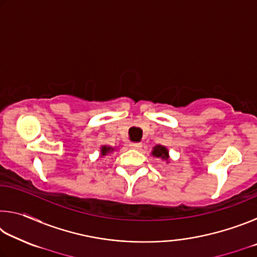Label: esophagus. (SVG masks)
Returning <instances> with one entry per match:
<instances>
[{
	"label": "esophagus",
	"instance_id": "obj_1",
	"mask_svg": "<svg viewBox=\"0 0 257 257\" xmlns=\"http://www.w3.org/2000/svg\"><path fill=\"white\" fill-rule=\"evenodd\" d=\"M130 147H132V149H134V150L139 151L142 149V144H141V143H132V144H130Z\"/></svg>",
	"mask_w": 257,
	"mask_h": 257
}]
</instances>
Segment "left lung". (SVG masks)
<instances>
[{"mask_svg": "<svg viewBox=\"0 0 257 257\" xmlns=\"http://www.w3.org/2000/svg\"><path fill=\"white\" fill-rule=\"evenodd\" d=\"M152 155L156 156V158H161L164 161H167V163L169 162V151L167 147H164L162 145H156L153 147V152H152Z\"/></svg>", "mask_w": 257, "mask_h": 257, "instance_id": "left-lung-1", "label": "left lung"}]
</instances>
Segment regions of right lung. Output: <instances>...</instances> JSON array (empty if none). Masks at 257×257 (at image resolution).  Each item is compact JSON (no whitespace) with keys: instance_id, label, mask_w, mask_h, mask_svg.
Instances as JSON below:
<instances>
[{"instance_id":"1","label":"right lung","mask_w":257,"mask_h":257,"mask_svg":"<svg viewBox=\"0 0 257 257\" xmlns=\"http://www.w3.org/2000/svg\"><path fill=\"white\" fill-rule=\"evenodd\" d=\"M113 151H114V149H113V147L104 145V146L101 147V156H105V155H107L108 153H112Z\"/></svg>"}]
</instances>
